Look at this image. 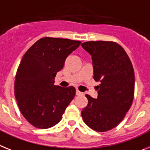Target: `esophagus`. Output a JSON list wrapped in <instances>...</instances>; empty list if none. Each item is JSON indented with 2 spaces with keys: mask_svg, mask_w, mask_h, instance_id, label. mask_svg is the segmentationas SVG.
<instances>
[{
  "mask_svg": "<svg viewBox=\"0 0 150 150\" xmlns=\"http://www.w3.org/2000/svg\"><path fill=\"white\" fill-rule=\"evenodd\" d=\"M76 94H77V95H83V93L82 92H81V91H79V90H76Z\"/></svg>",
  "mask_w": 150,
  "mask_h": 150,
  "instance_id": "34e87169",
  "label": "esophagus"
}]
</instances>
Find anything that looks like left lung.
I'll return each instance as SVG.
<instances>
[{"instance_id": "8db88e82", "label": "left lung", "mask_w": 150, "mask_h": 150, "mask_svg": "<svg viewBox=\"0 0 150 150\" xmlns=\"http://www.w3.org/2000/svg\"><path fill=\"white\" fill-rule=\"evenodd\" d=\"M81 46L91 56L94 79L100 82L98 98L85 95L88 103L81 117L95 131H108L122 121L133 103V65L123 47L113 41H89Z\"/></svg>"}]
</instances>
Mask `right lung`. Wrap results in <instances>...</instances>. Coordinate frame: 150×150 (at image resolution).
<instances>
[{"label": "right lung", "instance_id": "obj_1", "mask_svg": "<svg viewBox=\"0 0 150 150\" xmlns=\"http://www.w3.org/2000/svg\"><path fill=\"white\" fill-rule=\"evenodd\" d=\"M81 41L43 37L26 52L17 69L14 94L20 111L33 127L47 129L61 120L75 95L73 86L54 85L56 73Z\"/></svg>", "mask_w": 150, "mask_h": 150}]
</instances>
